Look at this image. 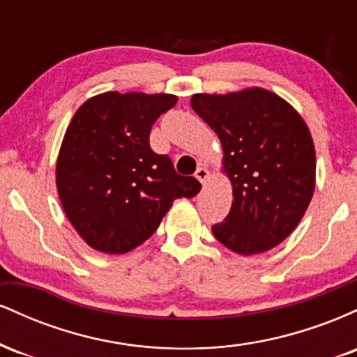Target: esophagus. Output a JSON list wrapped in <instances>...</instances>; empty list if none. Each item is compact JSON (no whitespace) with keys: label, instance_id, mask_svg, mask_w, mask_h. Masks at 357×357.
<instances>
[{"label":"esophagus","instance_id":"34e87169","mask_svg":"<svg viewBox=\"0 0 357 357\" xmlns=\"http://www.w3.org/2000/svg\"><path fill=\"white\" fill-rule=\"evenodd\" d=\"M195 176H196V179H198L199 183L202 184H204L206 183V179L210 178V171L206 169V167H198V169H196V173H195Z\"/></svg>","mask_w":357,"mask_h":357}]
</instances>
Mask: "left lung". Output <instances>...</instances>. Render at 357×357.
<instances>
[{"mask_svg":"<svg viewBox=\"0 0 357 357\" xmlns=\"http://www.w3.org/2000/svg\"><path fill=\"white\" fill-rule=\"evenodd\" d=\"M191 107L220 137L233 186L228 216L215 238L240 255H257L290 235L312 199L315 149L301 114L277 93L245 89L195 93Z\"/></svg>","mask_w":357,"mask_h":357,"instance_id":"1","label":"left lung"}]
</instances>
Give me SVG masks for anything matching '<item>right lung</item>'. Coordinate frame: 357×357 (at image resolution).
Masks as SVG:
<instances>
[{
	"label": "right lung",
	"instance_id": "1",
	"mask_svg": "<svg viewBox=\"0 0 357 357\" xmlns=\"http://www.w3.org/2000/svg\"><path fill=\"white\" fill-rule=\"evenodd\" d=\"M176 102L171 93L105 92L75 112L56 159V190L89 247L130 252L158 230L176 198L202 190L149 146L151 127Z\"/></svg>",
	"mask_w": 357,
	"mask_h": 357
}]
</instances>
